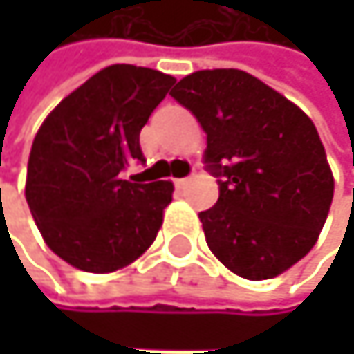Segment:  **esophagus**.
Here are the masks:
<instances>
[{
	"label": "esophagus",
	"instance_id": "1",
	"mask_svg": "<svg viewBox=\"0 0 354 354\" xmlns=\"http://www.w3.org/2000/svg\"><path fill=\"white\" fill-rule=\"evenodd\" d=\"M189 183H191V178H178V180H174V185L178 187V189H185Z\"/></svg>",
	"mask_w": 354,
	"mask_h": 354
}]
</instances>
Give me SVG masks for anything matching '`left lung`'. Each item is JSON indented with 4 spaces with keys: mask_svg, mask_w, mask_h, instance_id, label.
<instances>
[{
    "mask_svg": "<svg viewBox=\"0 0 354 354\" xmlns=\"http://www.w3.org/2000/svg\"><path fill=\"white\" fill-rule=\"evenodd\" d=\"M206 131L218 201L199 212L216 259L248 280L295 266L317 244L333 176L315 123L242 70H201L169 93Z\"/></svg>",
    "mask_w": 354,
    "mask_h": 354,
    "instance_id": "left-lung-1",
    "label": "left lung"
}]
</instances>
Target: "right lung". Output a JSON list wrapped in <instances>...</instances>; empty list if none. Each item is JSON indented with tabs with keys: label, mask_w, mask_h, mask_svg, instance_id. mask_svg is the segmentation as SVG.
<instances>
[{
	"label": "right lung",
	"mask_w": 354,
	"mask_h": 354,
	"mask_svg": "<svg viewBox=\"0 0 354 354\" xmlns=\"http://www.w3.org/2000/svg\"><path fill=\"white\" fill-rule=\"evenodd\" d=\"M174 82L148 67L110 65L67 95L35 133L25 197L44 242L70 266L116 272L155 242L174 185L120 174L144 163L140 131Z\"/></svg>",
	"instance_id": "1"
}]
</instances>
